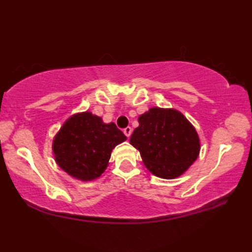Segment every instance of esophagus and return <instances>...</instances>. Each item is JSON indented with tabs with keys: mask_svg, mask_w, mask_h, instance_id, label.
Instances as JSON below:
<instances>
[{
	"mask_svg": "<svg viewBox=\"0 0 252 252\" xmlns=\"http://www.w3.org/2000/svg\"><path fill=\"white\" fill-rule=\"evenodd\" d=\"M123 133L126 134V138H130V135H131V133H132V129L130 126H126L125 130H123Z\"/></svg>",
	"mask_w": 252,
	"mask_h": 252,
	"instance_id": "34e87169",
	"label": "esophagus"
}]
</instances>
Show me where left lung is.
I'll use <instances>...</instances> for the list:
<instances>
[{
    "label": "left lung",
    "instance_id": "1",
    "mask_svg": "<svg viewBox=\"0 0 252 252\" xmlns=\"http://www.w3.org/2000/svg\"><path fill=\"white\" fill-rule=\"evenodd\" d=\"M130 143L156 177L182 176L197 160L200 139L194 126L176 109L151 108L138 118Z\"/></svg>",
    "mask_w": 252,
    "mask_h": 252
}]
</instances>
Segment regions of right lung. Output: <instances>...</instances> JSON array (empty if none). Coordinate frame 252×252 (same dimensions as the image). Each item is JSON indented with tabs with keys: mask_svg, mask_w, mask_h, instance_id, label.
<instances>
[{
	"mask_svg": "<svg viewBox=\"0 0 252 252\" xmlns=\"http://www.w3.org/2000/svg\"><path fill=\"white\" fill-rule=\"evenodd\" d=\"M113 122L89 111L75 113L63 123L52 143L54 160L63 171L81 181L95 180L108 168L111 152L126 141Z\"/></svg>",
	"mask_w": 252,
	"mask_h": 252,
	"instance_id": "1",
	"label": "right lung"
}]
</instances>
